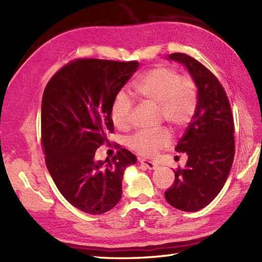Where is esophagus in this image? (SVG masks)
Segmentation results:
<instances>
[{
    "label": "esophagus",
    "instance_id": "1",
    "mask_svg": "<svg viewBox=\"0 0 262 262\" xmlns=\"http://www.w3.org/2000/svg\"><path fill=\"white\" fill-rule=\"evenodd\" d=\"M141 164H143L144 166H146V168L148 170H154L158 168V163L157 162H153V161H148V160H144V159H141L140 160Z\"/></svg>",
    "mask_w": 262,
    "mask_h": 262
}]
</instances>
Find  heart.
<instances>
[{"label":"heart","mask_w":262,"mask_h":262,"mask_svg":"<svg viewBox=\"0 0 262 262\" xmlns=\"http://www.w3.org/2000/svg\"><path fill=\"white\" fill-rule=\"evenodd\" d=\"M141 99L159 105L161 119L173 128L186 127L197 108V84L191 76L180 75L168 66H157L147 71L134 85ZM133 104L126 94L119 93L111 105V120L121 129L129 126ZM170 134L165 128L157 132H138L128 140V145L138 154L149 157L157 149L165 146Z\"/></svg>","instance_id":"1"}]
</instances>
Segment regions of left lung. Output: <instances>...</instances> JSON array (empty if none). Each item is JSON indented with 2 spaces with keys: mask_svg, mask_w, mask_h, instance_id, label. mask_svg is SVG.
<instances>
[{
  "mask_svg": "<svg viewBox=\"0 0 262 262\" xmlns=\"http://www.w3.org/2000/svg\"><path fill=\"white\" fill-rule=\"evenodd\" d=\"M169 58L187 66L198 88V101L176 146L177 152L187 153V164L173 170L174 182L164 196L177 209L196 211L220 193L229 177L235 153L234 120L223 85L206 66L183 53Z\"/></svg>",
  "mask_w": 262,
  "mask_h": 262,
  "instance_id": "8db88e82",
  "label": "left lung"
}]
</instances>
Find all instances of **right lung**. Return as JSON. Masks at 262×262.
<instances>
[{"instance_id": "add662e5", "label": "right lung", "mask_w": 262, "mask_h": 262, "mask_svg": "<svg viewBox=\"0 0 262 262\" xmlns=\"http://www.w3.org/2000/svg\"><path fill=\"white\" fill-rule=\"evenodd\" d=\"M138 62L76 58L48 81L41 102V145L46 166L68 202L98 215L121 198V179L136 157L118 147L111 160H96L97 148L114 132L111 105L138 69Z\"/></svg>"}]
</instances>
